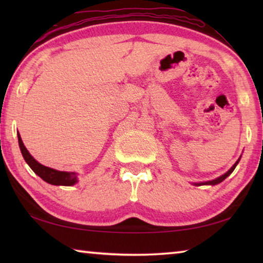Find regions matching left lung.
Segmentation results:
<instances>
[{
    "label": "left lung",
    "instance_id": "1",
    "mask_svg": "<svg viewBox=\"0 0 263 263\" xmlns=\"http://www.w3.org/2000/svg\"><path fill=\"white\" fill-rule=\"evenodd\" d=\"M241 158V157H240ZM240 158L237 160V162H235L232 167H231L228 172L225 173V174H222L221 176H219V177H217V179H215V180H211V181H206V182H199V183H194V185H216V184H218V183H220V182H222L224 181L226 177L228 176H230L231 174H232V172L234 171V168L237 167V164L239 163V161H240Z\"/></svg>",
    "mask_w": 263,
    "mask_h": 263
}]
</instances>
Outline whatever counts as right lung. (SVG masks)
Wrapping results in <instances>:
<instances>
[{"mask_svg": "<svg viewBox=\"0 0 263 263\" xmlns=\"http://www.w3.org/2000/svg\"><path fill=\"white\" fill-rule=\"evenodd\" d=\"M17 137H18V145L21 148L22 155L25 160V162L29 164L30 168L37 174L41 179H43L45 182L53 185H66L70 186L78 183V173L74 172H60L57 171V169H53L50 167L44 166V164L39 163L37 160H35L32 155L29 153V151L22 141V138L20 133H17Z\"/></svg>", "mask_w": 263, "mask_h": 263, "instance_id": "1", "label": "right lung"}]
</instances>
